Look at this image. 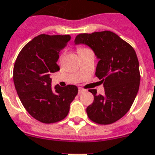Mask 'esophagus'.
Masks as SVG:
<instances>
[{
    "instance_id": "34e87169",
    "label": "esophagus",
    "mask_w": 155,
    "mask_h": 155,
    "mask_svg": "<svg viewBox=\"0 0 155 155\" xmlns=\"http://www.w3.org/2000/svg\"><path fill=\"white\" fill-rule=\"evenodd\" d=\"M86 91V90H84V89L82 88H79L78 89V94H82V93H84Z\"/></svg>"
}]
</instances>
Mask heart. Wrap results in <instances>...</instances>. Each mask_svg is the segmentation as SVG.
<instances>
[{
	"label": "heart",
	"instance_id": "1",
	"mask_svg": "<svg viewBox=\"0 0 155 155\" xmlns=\"http://www.w3.org/2000/svg\"><path fill=\"white\" fill-rule=\"evenodd\" d=\"M86 48H79L78 49V52L79 54V53H81V52H82V51H86Z\"/></svg>",
	"mask_w": 155,
	"mask_h": 155
}]
</instances>
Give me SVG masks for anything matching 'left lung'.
Wrapping results in <instances>:
<instances>
[{
  "label": "left lung",
  "instance_id": "1",
  "mask_svg": "<svg viewBox=\"0 0 155 155\" xmlns=\"http://www.w3.org/2000/svg\"><path fill=\"white\" fill-rule=\"evenodd\" d=\"M75 45L85 44L95 54L99 62L95 75L104 83V94L90 90L94 102L87 107V116L100 124H112L129 111L138 92L139 62L131 45L108 31L80 34Z\"/></svg>",
  "mask_w": 155,
  "mask_h": 155
}]
</instances>
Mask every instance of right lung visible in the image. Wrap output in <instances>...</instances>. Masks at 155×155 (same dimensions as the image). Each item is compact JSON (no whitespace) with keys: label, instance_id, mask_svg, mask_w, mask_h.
I'll return each instance as SVG.
<instances>
[{"label":"right lung","instance_id":"right-lung-1","mask_svg":"<svg viewBox=\"0 0 155 155\" xmlns=\"http://www.w3.org/2000/svg\"><path fill=\"white\" fill-rule=\"evenodd\" d=\"M70 39L69 35H39L21 49L15 61L14 82L18 95L28 113L42 123L65 118L78 92L74 85H56L53 90L50 78L60 70L59 54Z\"/></svg>","mask_w":155,"mask_h":155}]
</instances>
